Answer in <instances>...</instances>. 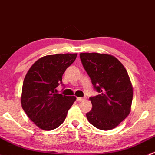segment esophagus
<instances>
[{
	"label": "esophagus",
	"mask_w": 155,
	"mask_h": 155,
	"mask_svg": "<svg viewBox=\"0 0 155 155\" xmlns=\"http://www.w3.org/2000/svg\"><path fill=\"white\" fill-rule=\"evenodd\" d=\"M84 99V98H82V97H77L76 98V100L78 101V102H81V101H83Z\"/></svg>",
	"instance_id": "1"
}]
</instances>
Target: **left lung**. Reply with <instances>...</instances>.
Here are the masks:
<instances>
[{"instance_id": "8db88e82", "label": "left lung", "mask_w": 155, "mask_h": 155, "mask_svg": "<svg viewBox=\"0 0 155 155\" xmlns=\"http://www.w3.org/2000/svg\"><path fill=\"white\" fill-rule=\"evenodd\" d=\"M79 56L94 88L99 93L90 98L93 107L86 114L87 120L100 130L113 129L131 111L133 87L128 72L111 55L83 53Z\"/></svg>"}]
</instances>
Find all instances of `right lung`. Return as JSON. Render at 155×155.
I'll return each instance as SVG.
<instances>
[{"label": "right lung", "instance_id": "right-lung-1", "mask_svg": "<svg viewBox=\"0 0 155 155\" xmlns=\"http://www.w3.org/2000/svg\"><path fill=\"white\" fill-rule=\"evenodd\" d=\"M77 53L48 55L39 58L26 74L22 87L21 106L38 128L50 131L65 120L76 97L56 94L65 70Z\"/></svg>", "mask_w": 155, "mask_h": 155}]
</instances>
